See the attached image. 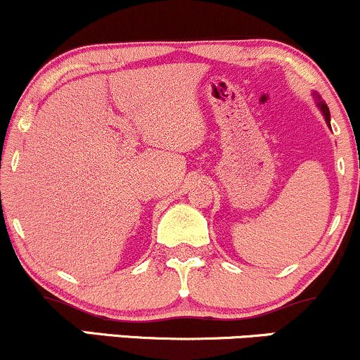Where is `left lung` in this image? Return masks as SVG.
I'll return each mask as SVG.
<instances>
[{"label": "left lung", "mask_w": 360, "mask_h": 360, "mask_svg": "<svg viewBox=\"0 0 360 360\" xmlns=\"http://www.w3.org/2000/svg\"><path fill=\"white\" fill-rule=\"evenodd\" d=\"M315 98H316V100H318V106H320L321 113H323V117H325V122H326V125L330 127V110H328V106H326L325 103L320 100V96H318L316 93H315Z\"/></svg>", "instance_id": "obj_1"}]
</instances>
